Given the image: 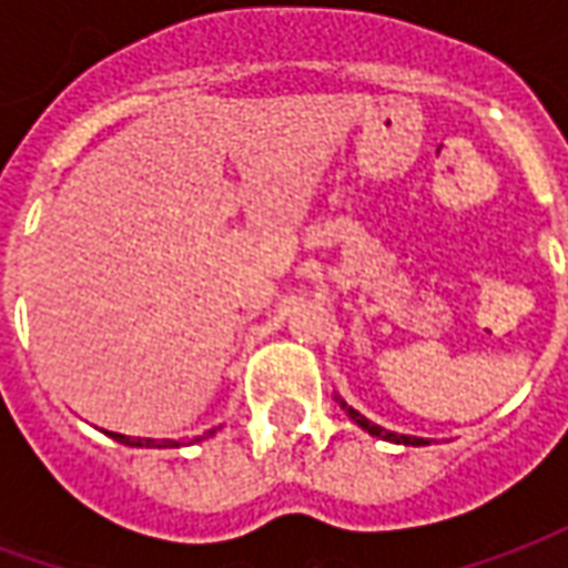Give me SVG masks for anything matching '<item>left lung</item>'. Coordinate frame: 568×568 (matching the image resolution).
I'll use <instances>...</instances> for the list:
<instances>
[{
    "label": "left lung",
    "mask_w": 568,
    "mask_h": 568,
    "mask_svg": "<svg viewBox=\"0 0 568 568\" xmlns=\"http://www.w3.org/2000/svg\"><path fill=\"white\" fill-rule=\"evenodd\" d=\"M337 402H341V407H344V410H346V417L353 419V423H356L358 428H365L368 435H374V438L393 440V444H405V447H423V444H428V438H414V435H398V432H389V428H383V426H377V423H371L368 417H362V414H358L356 407L346 405L341 395H337Z\"/></svg>",
    "instance_id": "obj_1"
}]
</instances>
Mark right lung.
<instances>
[{
  "instance_id": "add662e5",
  "label": "right lung",
  "mask_w": 568,
  "mask_h": 568,
  "mask_svg": "<svg viewBox=\"0 0 568 568\" xmlns=\"http://www.w3.org/2000/svg\"><path fill=\"white\" fill-rule=\"evenodd\" d=\"M212 432H215V428H212ZM212 432H206V435H212ZM105 435H109V438H115L118 444H128V447H151V444H154V447H179V444H175V440H170V438H163V440L128 438V435H121V432H105ZM206 435H203V438H206Z\"/></svg>"
}]
</instances>
